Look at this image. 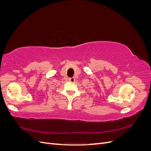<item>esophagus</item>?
Segmentation results:
<instances>
[{"label":"esophagus","mask_w":151,"mask_h":151,"mask_svg":"<svg viewBox=\"0 0 151 151\" xmlns=\"http://www.w3.org/2000/svg\"><path fill=\"white\" fill-rule=\"evenodd\" d=\"M68 81L71 82V83H74V82L75 81V79L74 78V77H70V78H68Z\"/></svg>","instance_id":"34e87169"}]
</instances>
